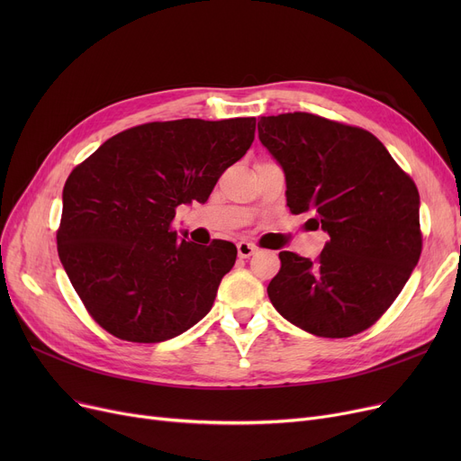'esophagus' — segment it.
<instances>
[{
    "mask_svg": "<svg viewBox=\"0 0 461 461\" xmlns=\"http://www.w3.org/2000/svg\"><path fill=\"white\" fill-rule=\"evenodd\" d=\"M256 247L252 243H247V240H240V243H237V254L239 258H250L256 254Z\"/></svg>",
    "mask_w": 461,
    "mask_h": 461,
    "instance_id": "esophagus-1",
    "label": "esophagus"
}]
</instances>
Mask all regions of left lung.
Here are the masks:
<instances>
[{
	"label": "left lung",
	"mask_w": 461,
	"mask_h": 461,
	"mask_svg": "<svg viewBox=\"0 0 461 461\" xmlns=\"http://www.w3.org/2000/svg\"><path fill=\"white\" fill-rule=\"evenodd\" d=\"M259 141L282 166L287 207L329 233L312 261L280 252L267 294L289 323L323 338L372 327L422 252L419 190L368 131L306 113L261 117Z\"/></svg>",
	"instance_id": "8db88e82"
}]
</instances>
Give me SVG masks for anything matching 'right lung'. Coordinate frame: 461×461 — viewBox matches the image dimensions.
I'll return each mask as SVG.
<instances>
[{"label": "right lung", "instance_id": "1", "mask_svg": "<svg viewBox=\"0 0 461 461\" xmlns=\"http://www.w3.org/2000/svg\"><path fill=\"white\" fill-rule=\"evenodd\" d=\"M254 132L256 117L157 121L112 136L72 169L58 254L104 330L157 344L207 316L237 249L221 239L209 247L179 239L172 222L179 205L209 200Z\"/></svg>", "mask_w": 461, "mask_h": 461}]
</instances>
